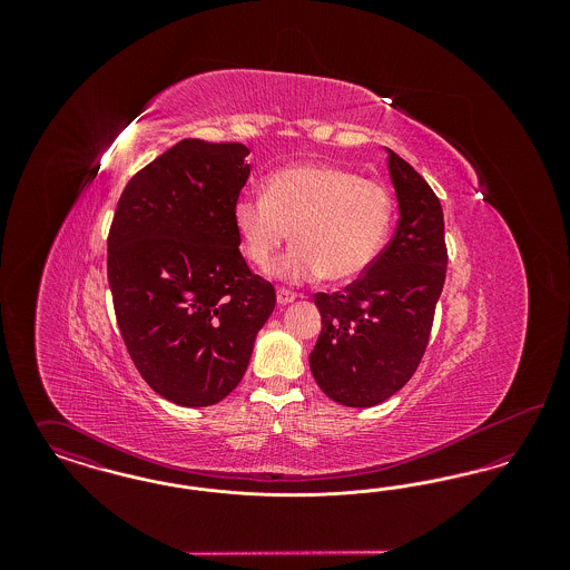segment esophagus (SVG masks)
<instances>
[{
    "label": "esophagus",
    "instance_id": "1",
    "mask_svg": "<svg viewBox=\"0 0 570 570\" xmlns=\"http://www.w3.org/2000/svg\"><path fill=\"white\" fill-rule=\"evenodd\" d=\"M295 298H297V295L291 293V291H286V288H279V291H277V303H279V305H288V303H293Z\"/></svg>",
    "mask_w": 570,
    "mask_h": 570
}]
</instances>
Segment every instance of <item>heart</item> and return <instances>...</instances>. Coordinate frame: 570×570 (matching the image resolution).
I'll use <instances>...</instances> for the list:
<instances>
[{
	"mask_svg": "<svg viewBox=\"0 0 570 570\" xmlns=\"http://www.w3.org/2000/svg\"><path fill=\"white\" fill-rule=\"evenodd\" d=\"M235 228L249 263L269 272L294 230L291 252L275 275L286 282H351L379 258L391 230L389 190L356 170L333 164H293L269 175L265 196L242 194Z\"/></svg>",
	"mask_w": 570,
	"mask_h": 570,
	"instance_id": "heart-1",
	"label": "heart"
}]
</instances>
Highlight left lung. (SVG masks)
I'll return each mask as SVG.
<instances>
[{
	"mask_svg": "<svg viewBox=\"0 0 570 570\" xmlns=\"http://www.w3.org/2000/svg\"><path fill=\"white\" fill-rule=\"evenodd\" d=\"M386 154L400 205L393 239L342 293L314 295L323 331L309 370L326 397L342 406H376L412 379L446 277L440 200L406 160Z\"/></svg>",
	"mask_w": 570,
	"mask_h": 570,
	"instance_id": "left-lung-1",
	"label": "left lung"
}]
</instances>
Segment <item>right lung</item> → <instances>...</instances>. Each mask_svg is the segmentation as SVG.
<instances>
[{
	"mask_svg": "<svg viewBox=\"0 0 570 570\" xmlns=\"http://www.w3.org/2000/svg\"><path fill=\"white\" fill-rule=\"evenodd\" d=\"M247 154L242 142L179 140L128 181L110 224L124 344L145 382L179 406H212L242 382L275 307L233 219Z\"/></svg>",
	"mask_w": 570,
	"mask_h": 570,
	"instance_id": "right-lung-1",
	"label": "right lung"
}]
</instances>
